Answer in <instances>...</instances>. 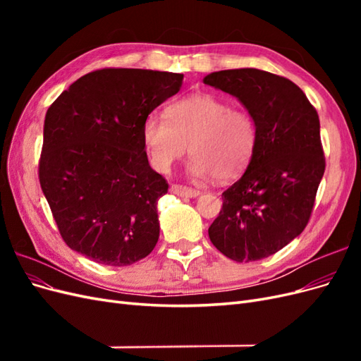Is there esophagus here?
I'll return each mask as SVG.
<instances>
[{"mask_svg":"<svg viewBox=\"0 0 361 361\" xmlns=\"http://www.w3.org/2000/svg\"><path fill=\"white\" fill-rule=\"evenodd\" d=\"M170 191L173 194H176V195H182V197H191V199L200 195L199 190H194V188H190V187H183V185H171Z\"/></svg>","mask_w":361,"mask_h":361,"instance_id":"34e87169","label":"esophagus"}]
</instances>
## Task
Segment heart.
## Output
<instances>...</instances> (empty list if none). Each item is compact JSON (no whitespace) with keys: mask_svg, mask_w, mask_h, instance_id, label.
I'll use <instances>...</instances> for the list:
<instances>
[{"mask_svg":"<svg viewBox=\"0 0 361 361\" xmlns=\"http://www.w3.org/2000/svg\"><path fill=\"white\" fill-rule=\"evenodd\" d=\"M141 141L150 166L167 173L187 149L188 173L232 180L241 176L255 155L257 125L244 108H232L212 93H192L167 108V118L149 114L141 125Z\"/></svg>","mask_w":361,"mask_h":361,"instance_id":"obj_1","label":"heart"}]
</instances>
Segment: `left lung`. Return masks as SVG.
I'll use <instances>...</instances> for the list:
<instances>
[{"mask_svg": "<svg viewBox=\"0 0 361 361\" xmlns=\"http://www.w3.org/2000/svg\"><path fill=\"white\" fill-rule=\"evenodd\" d=\"M206 85L235 96L257 125L245 173L223 192L209 239L235 262L277 253L307 226L325 170L319 117L297 84L259 69L206 75Z\"/></svg>", "mask_w": 361, "mask_h": 361, "instance_id": "8db88e82", "label": "left lung"}]
</instances>
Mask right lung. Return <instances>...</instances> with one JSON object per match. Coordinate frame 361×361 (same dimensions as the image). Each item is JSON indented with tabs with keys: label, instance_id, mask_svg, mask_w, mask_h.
Listing matches in <instances>:
<instances>
[{
	"label": "right lung",
	"instance_id": "add662e5",
	"mask_svg": "<svg viewBox=\"0 0 361 361\" xmlns=\"http://www.w3.org/2000/svg\"><path fill=\"white\" fill-rule=\"evenodd\" d=\"M182 81V73L101 69L48 108L39 180L63 241L76 253L128 267L155 248L157 204L169 183L149 166L141 125Z\"/></svg>",
	"mask_w": 361,
	"mask_h": 361
}]
</instances>
